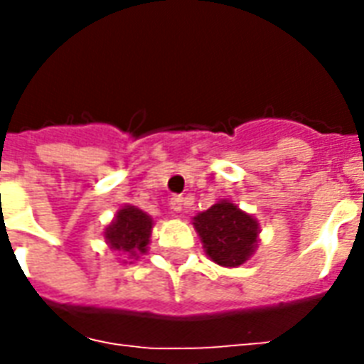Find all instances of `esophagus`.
Here are the masks:
<instances>
[{
    "label": "esophagus",
    "instance_id": "34e87169",
    "mask_svg": "<svg viewBox=\"0 0 364 364\" xmlns=\"http://www.w3.org/2000/svg\"><path fill=\"white\" fill-rule=\"evenodd\" d=\"M183 205H185V200H183V197H179V195H175V197L169 198V206H171L173 213H181Z\"/></svg>",
    "mask_w": 364,
    "mask_h": 364
}]
</instances>
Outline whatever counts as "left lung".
<instances>
[{"label": "left lung", "instance_id": "8db88e82", "mask_svg": "<svg viewBox=\"0 0 364 364\" xmlns=\"http://www.w3.org/2000/svg\"><path fill=\"white\" fill-rule=\"evenodd\" d=\"M206 255L222 267H240L252 257L259 242V222L252 214L222 198L193 218Z\"/></svg>", "mask_w": 364, "mask_h": 364}]
</instances>
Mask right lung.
I'll return each instance as SVG.
<instances>
[{
  "mask_svg": "<svg viewBox=\"0 0 364 364\" xmlns=\"http://www.w3.org/2000/svg\"><path fill=\"white\" fill-rule=\"evenodd\" d=\"M151 228L154 220L148 214L138 206L124 205L105 228V242L117 253L128 255V259H138L140 253L148 252Z\"/></svg>",
  "mask_w": 364,
  "mask_h": 364,
  "instance_id": "1",
  "label": "right lung"
}]
</instances>
